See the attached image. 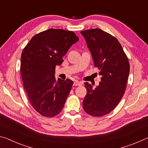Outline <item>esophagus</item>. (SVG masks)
<instances>
[{"label":"esophagus","mask_w":148,"mask_h":148,"mask_svg":"<svg viewBox=\"0 0 148 148\" xmlns=\"http://www.w3.org/2000/svg\"><path fill=\"white\" fill-rule=\"evenodd\" d=\"M82 82L77 81V80H76V81L74 82V86H82Z\"/></svg>","instance_id":"1"}]
</instances>
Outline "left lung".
<instances>
[{"instance_id": "1", "label": "left lung", "mask_w": 148, "mask_h": 148, "mask_svg": "<svg viewBox=\"0 0 148 148\" xmlns=\"http://www.w3.org/2000/svg\"><path fill=\"white\" fill-rule=\"evenodd\" d=\"M91 52L95 66L99 70L101 82L94 89L85 82L87 94L83 101L85 112L101 117L112 111L121 101L126 89L130 65L116 38L100 29L81 32Z\"/></svg>"}]
</instances>
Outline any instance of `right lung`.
<instances>
[{
    "instance_id": "obj_1",
    "label": "right lung",
    "mask_w": 148,
    "mask_h": 148,
    "mask_svg": "<svg viewBox=\"0 0 148 148\" xmlns=\"http://www.w3.org/2000/svg\"><path fill=\"white\" fill-rule=\"evenodd\" d=\"M78 40L72 31L49 29L34 35L22 51L20 70L24 88L32 107L42 116H57L64 106L73 82L57 81L55 70Z\"/></svg>"
}]
</instances>
